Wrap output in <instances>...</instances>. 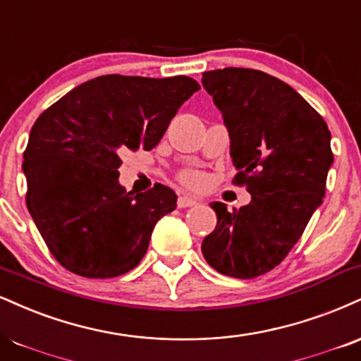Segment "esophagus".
Listing matches in <instances>:
<instances>
[{
  "instance_id": "34e87169",
  "label": "esophagus",
  "mask_w": 361,
  "mask_h": 361,
  "mask_svg": "<svg viewBox=\"0 0 361 361\" xmlns=\"http://www.w3.org/2000/svg\"><path fill=\"white\" fill-rule=\"evenodd\" d=\"M193 205H197V200L195 198H192V197H180L178 198V207L180 208H188V207H193Z\"/></svg>"
}]
</instances>
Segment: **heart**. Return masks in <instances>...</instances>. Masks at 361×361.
<instances>
[{
  "label": "heart",
  "instance_id": "heart-1",
  "mask_svg": "<svg viewBox=\"0 0 361 361\" xmlns=\"http://www.w3.org/2000/svg\"><path fill=\"white\" fill-rule=\"evenodd\" d=\"M181 181L186 186H190V188H200V186H203V183H205V175L192 169V171H185L181 175Z\"/></svg>",
  "mask_w": 361,
  "mask_h": 361
}]
</instances>
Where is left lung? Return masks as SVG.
Segmentation results:
<instances>
[{"label":"left lung","instance_id":"obj_1","mask_svg":"<svg viewBox=\"0 0 361 361\" xmlns=\"http://www.w3.org/2000/svg\"><path fill=\"white\" fill-rule=\"evenodd\" d=\"M230 134L233 183L252 195L227 210L210 203L216 227L203 257L220 274L254 279L284 260L323 203L333 164L326 123L293 87L266 72L227 67L203 73Z\"/></svg>","mask_w":361,"mask_h":361}]
</instances>
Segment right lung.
<instances>
[{
  "label": "right lung",
  "mask_w": 361,
  "mask_h": 361,
  "mask_svg": "<svg viewBox=\"0 0 361 361\" xmlns=\"http://www.w3.org/2000/svg\"><path fill=\"white\" fill-rule=\"evenodd\" d=\"M198 89L185 75H102L35 121L23 153L27 207L67 271L107 279L141 262L156 222L175 210L176 195L161 183L145 193L126 192L121 154L153 149Z\"/></svg>",
  "instance_id": "add662e5"
}]
</instances>
